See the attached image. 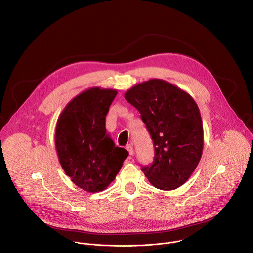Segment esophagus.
<instances>
[{
  "label": "esophagus",
  "instance_id": "esophagus-1",
  "mask_svg": "<svg viewBox=\"0 0 253 253\" xmlns=\"http://www.w3.org/2000/svg\"><path fill=\"white\" fill-rule=\"evenodd\" d=\"M126 149H127V151H128L129 155H133V153H134V149H133V146L131 145V144H129V145H127V146H126Z\"/></svg>",
  "mask_w": 253,
  "mask_h": 253
}]
</instances>
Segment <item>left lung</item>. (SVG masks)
Masks as SVG:
<instances>
[{
    "label": "left lung",
    "instance_id": "8db88e82",
    "mask_svg": "<svg viewBox=\"0 0 253 253\" xmlns=\"http://www.w3.org/2000/svg\"><path fill=\"white\" fill-rule=\"evenodd\" d=\"M124 96L141 114L154 143L153 163L142 171L154 187L177 189L191 176L203 151L197 104L187 92L161 79L135 85Z\"/></svg>",
    "mask_w": 253,
    "mask_h": 253
}]
</instances>
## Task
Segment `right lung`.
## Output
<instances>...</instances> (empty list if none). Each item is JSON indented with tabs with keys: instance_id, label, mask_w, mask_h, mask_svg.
I'll list each match as a JSON object with an SVG mask.
<instances>
[{
	"instance_id": "right-lung-1",
	"label": "right lung",
	"mask_w": 253,
	"mask_h": 253,
	"mask_svg": "<svg viewBox=\"0 0 253 253\" xmlns=\"http://www.w3.org/2000/svg\"><path fill=\"white\" fill-rule=\"evenodd\" d=\"M117 91L94 87L72 99L60 114L55 145L72 182L87 192L105 190L129 155L106 132V115Z\"/></svg>"
}]
</instances>
